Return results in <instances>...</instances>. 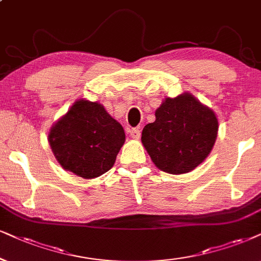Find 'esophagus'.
Masks as SVG:
<instances>
[{
    "mask_svg": "<svg viewBox=\"0 0 261 261\" xmlns=\"http://www.w3.org/2000/svg\"><path fill=\"white\" fill-rule=\"evenodd\" d=\"M128 134H130V136L133 138H140L141 130H140V128H136V127L130 128V130H128Z\"/></svg>",
    "mask_w": 261,
    "mask_h": 261,
    "instance_id": "obj_1",
    "label": "esophagus"
}]
</instances>
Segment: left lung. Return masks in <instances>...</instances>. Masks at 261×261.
I'll return each instance as SVG.
<instances>
[{"label":"left lung","instance_id":"8db88e82","mask_svg":"<svg viewBox=\"0 0 261 261\" xmlns=\"http://www.w3.org/2000/svg\"><path fill=\"white\" fill-rule=\"evenodd\" d=\"M218 134L214 112L189 92L165 98L142 143L158 169L171 174L193 171L208 156Z\"/></svg>","mask_w":261,"mask_h":261}]
</instances>
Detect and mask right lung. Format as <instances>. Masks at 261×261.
I'll list each match as a JSON object with an SVG mask.
<instances>
[{"mask_svg":"<svg viewBox=\"0 0 261 261\" xmlns=\"http://www.w3.org/2000/svg\"><path fill=\"white\" fill-rule=\"evenodd\" d=\"M48 137L59 164L85 179L111 170L125 142L123 126L102 105L88 100L75 101Z\"/></svg>","mask_w":261,"mask_h":261,"instance_id":"1","label":"right lung"}]
</instances>
